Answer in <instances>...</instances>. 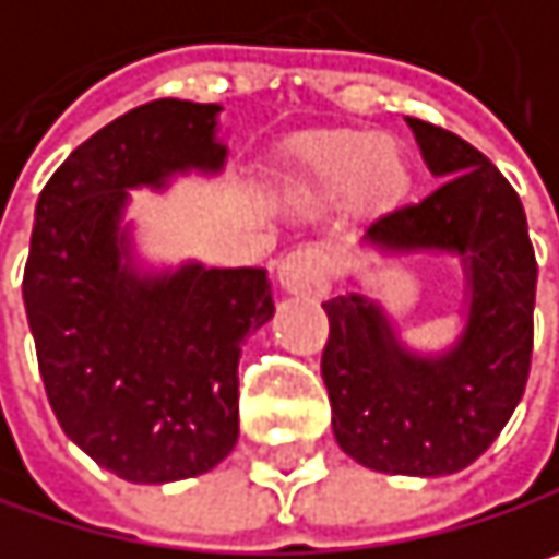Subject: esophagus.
<instances>
[{
    "label": "esophagus",
    "mask_w": 559,
    "mask_h": 559,
    "mask_svg": "<svg viewBox=\"0 0 559 559\" xmlns=\"http://www.w3.org/2000/svg\"><path fill=\"white\" fill-rule=\"evenodd\" d=\"M330 275H333L330 255L313 246H300L278 262V281L287 294L320 297L330 287Z\"/></svg>",
    "instance_id": "obj_1"
}]
</instances>
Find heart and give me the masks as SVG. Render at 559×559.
<instances>
[{"instance_id": "b5f03b06", "label": "heart", "mask_w": 559, "mask_h": 559, "mask_svg": "<svg viewBox=\"0 0 559 559\" xmlns=\"http://www.w3.org/2000/svg\"><path fill=\"white\" fill-rule=\"evenodd\" d=\"M407 177L397 145L385 135H326L294 152V193L320 197L340 193L349 183L369 200H389Z\"/></svg>"}]
</instances>
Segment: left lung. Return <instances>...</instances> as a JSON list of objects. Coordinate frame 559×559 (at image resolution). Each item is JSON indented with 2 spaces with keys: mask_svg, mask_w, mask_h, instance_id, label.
<instances>
[{
  "mask_svg": "<svg viewBox=\"0 0 559 559\" xmlns=\"http://www.w3.org/2000/svg\"><path fill=\"white\" fill-rule=\"evenodd\" d=\"M407 126L440 187L376 216L362 242L385 255H456L466 326L450 349L424 356L397 340L379 300L349 290L323 304L330 340L320 372L346 456L391 476H450L492 447L524 394L537 262L502 170L440 126Z\"/></svg>",
  "mask_w": 559,
  "mask_h": 559,
  "instance_id": "8db88e82",
  "label": "left lung"
}]
</instances>
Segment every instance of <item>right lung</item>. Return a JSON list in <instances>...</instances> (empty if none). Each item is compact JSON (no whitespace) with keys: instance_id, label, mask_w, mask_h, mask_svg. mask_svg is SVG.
<instances>
[{"instance_id":"1","label":"right lung","mask_w":559,"mask_h":559,"mask_svg":"<svg viewBox=\"0 0 559 559\" xmlns=\"http://www.w3.org/2000/svg\"><path fill=\"white\" fill-rule=\"evenodd\" d=\"M216 103H145L55 170L35 206L25 313L63 433L126 483L210 473L239 440V356L275 313L265 269L142 272L129 190L219 174Z\"/></svg>"}]
</instances>
